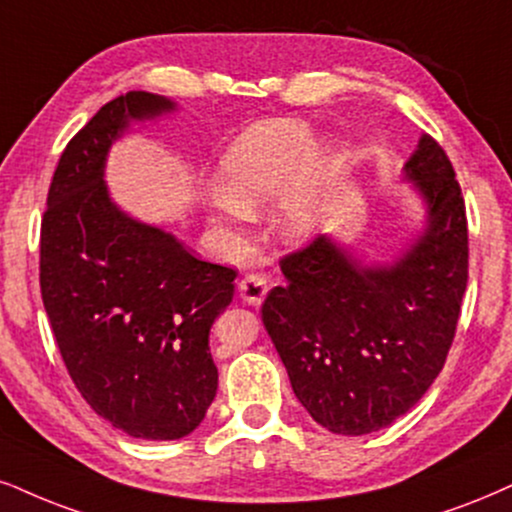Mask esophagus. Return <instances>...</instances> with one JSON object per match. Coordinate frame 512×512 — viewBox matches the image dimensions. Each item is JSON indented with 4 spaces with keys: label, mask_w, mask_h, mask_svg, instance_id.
<instances>
[{
    "label": "esophagus",
    "mask_w": 512,
    "mask_h": 512,
    "mask_svg": "<svg viewBox=\"0 0 512 512\" xmlns=\"http://www.w3.org/2000/svg\"><path fill=\"white\" fill-rule=\"evenodd\" d=\"M237 292H239V299H242L244 304H249V306H261L263 299H266V294H268V282H266V277L256 275V273L244 275L242 280H239Z\"/></svg>",
    "instance_id": "esophagus-1"
}]
</instances>
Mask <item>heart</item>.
<instances>
[{
    "instance_id": "1",
    "label": "heart",
    "mask_w": 512,
    "mask_h": 512,
    "mask_svg": "<svg viewBox=\"0 0 512 512\" xmlns=\"http://www.w3.org/2000/svg\"><path fill=\"white\" fill-rule=\"evenodd\" d=\"M334 149L315 147V130L296 118H270L244 130L218 163L208 204L213 223L239 235L249 216L273 206L270 225L285 244L311 239L330 201Z\"/></svg>"
}]
</instances>
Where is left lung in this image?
<instances>
[{"label": "left lung", "instance_id": "obj_1", "mask_svg": "<svg viewBox=\"0 0 512 512\" xmlns=\"http://www.w3.org/2000/svg\"><path fill=\"white\" fill-rule=\"evenodd\" d=\"M403 180L425 206L391 261L320 235L282 258L261 308L296 399L325 430L361 437L399 420L444 368L468 285V220L444 149L422 135Z\"/></svg>", "mask_w": 512, "mask_h": 512}]
</instances>
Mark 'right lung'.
<instances>
[{"label": "right lung", "mask_w": 512, "mask_h": 512, "mask_svg": "<svg viewBox=\"0 0 512 512\" xmlns=\"http://www.w3.org/2000/svg\"><path fill=\"white\" fill-rule=\"evenodd\" d=\"M175 111L132 90L94 113L63 149L40 239L44 311L68 375L94 413L149 441L187 437L206 418L218 389L208 332L237 277L111 199L113 144Z\"/></svg>", "instance_id": "1"}]
</instances>
